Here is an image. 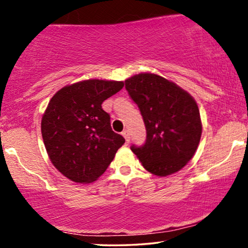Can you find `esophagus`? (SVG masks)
Returning a JSON list of instances; mask_svg holds the SVG:
<instances>
[{"label":"esophagus","instance_id":"34e87169","mask_svg":"<svg viewBox=\"0 0 248 248\" xmlns=\"http://www.w3.org/2000/svg\"><path fill=\"white\" fill-rule=\"evenodd\" d=\"M122 135L125 138V141H126V143L130 142V133H128V131H123L122 132Z\"/></svg>","mask_w":248,"mask_h":248}]
</instances>
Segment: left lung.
<instances>
[{"instance_id":"left-lung-1","label":"left lung","mask_w":248,"mask_h":248,"mask_svg":"<svg viewBox=\"0 0 248 248\" xmlns=\"http://www.w3.org/2000/svg\"><path fill=\"white\" fill-rule=\"evenodd\" d=\"M125 88L138 105L147 130L145 143L132 145L131 150L151 174L162 177L181 170L194 155L202 134L194 98L154 73L128 78Z\"/></svg>"}]
</instances>
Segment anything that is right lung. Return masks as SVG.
I'll use <instances>...</instances> for the list:
<instances>
[{
	"instance_id": "obj_1",
	"label": "right lung",
	"mask_w": 248,
	"mask_h": 248,
	"mask_svg": "<svg viewBox=\"0 0 248 248\" xmlns=\"http://www.w3.org/2000/svg\"><path fill=\"white\" fill-rule=\"evenodd\" d=\"M123 87V81L84 80L62 88L49 100L42 118L44 144L54 167L72 182L96 181L124 144L101 107Z\"/></svg>"
}]
</instances>
